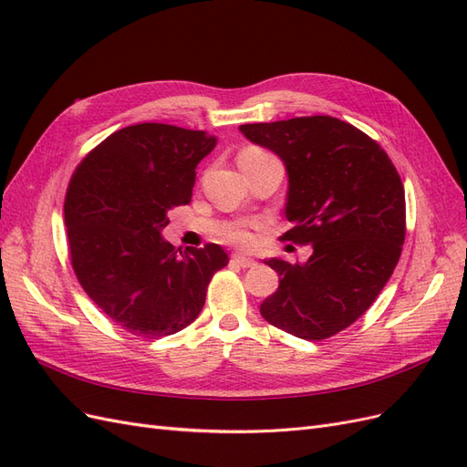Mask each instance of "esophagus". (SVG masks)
Instances as JSON below:
<instances>
[{"label": "esophagus", "mask_w": 467, "mask_h": 467, "mask_svg": "<svg viewBox=\"0 0 467 467\" xmlns=\"http://www.w3.org/2000/svg\"><path fill=\"white\" fill-rule=\"evenodd\" d=\"M232 263H235L237 266H244V268H247V266H253V265H255V259L245 257V255H242V253H235V255L232 257Z\"/></svg>", "instance_id": "obj_1"}]
</instances>
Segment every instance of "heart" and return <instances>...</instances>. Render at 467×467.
<instances>
[{"label": "heart", "mask_w": 467, "mask_h": 467, "mask_svg": "<svg viewBox=\"0 0 467 467\" xmlns=\"http://www.w3.org/2000/svg\"><path fill=\"white\" fill-rule=\"evenodd\" d=\"M259 150H247V151H244V153H257ZM223 237L225 239H230V242H234V244H239V245H245V244H249L251 242V232H249V228L247 225H244V223H235V225H230L228 230L223 232Z\"/></svg>", "instance_id": "1"}]
</instances>
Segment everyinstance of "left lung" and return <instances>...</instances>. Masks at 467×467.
<instances>
[{"mask_svg": "<svg viewBox=\"0 0 467 467\" xmlns=\"http://www.w3.org/2000/svg\"><path fill=\"white\" fill-rule=\"evenodd\" d=\"M249 142L286 167L285 214L294 244L312 257H273L278 288L261 316L294 337L319 341L355 323L386 286L405 239V191L388 153L333 117H298L239 126Z\"/></svg>", "mask_w": 467, "mask_h": 467, "instance_id": "8db88e82", "label": "left lung"}]
</instances>
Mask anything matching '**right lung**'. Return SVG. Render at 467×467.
Returning <instances> with one entry per match:
<instances>
[{
	"instance_id": "add662e5",
	"label": "right lung",
	"mask_w": 467,
	"mask_h": 467,
	"mask_svg": "<svg viewBox=\"0 0 467 467\" xmlns=\"http://www.w3.org/2000/svg\"><path fill=\"white\" fill-rule=\"evenodd\" d=\"M218 138L171 124L126 126L103 140L69 181L64 216L72 266L99 309L136 337L191 325L228 253L208 244L181 251L161 232L191 202L196 165Z\"/></svg>"
}]
</instances>
